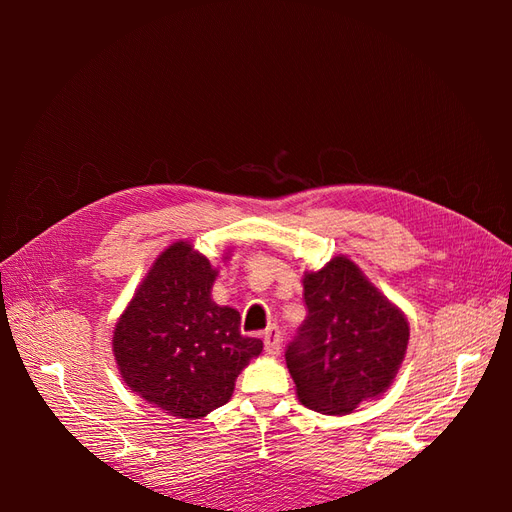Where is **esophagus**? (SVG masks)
Returning a JSON list of instances; mask_svg holds the SVG:
<instances>
[{
  "mask_svg": "<svg viewBox=\"0 0 512 512\" xmlns=\"http://www.w3.org/2000/svg\"><path fill=\"white\" fill-rule=\"evenodd\" d=\"M262 339H265V352L269 356H280V352H282V335H280V331H277L275 327H271V329L265 331Z\"/></svg>",
  "mask_w": 512,
  "mask_h": 512,
  "instance_id": "1",
  "label": "esophagus"
}]
</instances>
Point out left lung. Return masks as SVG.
<instances>
[{"instance_id":"obj_1","label":"left lung","mask_w":512,"mask_h":512,"mask_svg":"<svg viewBox=\"0 0 512 512\" xmlns=\"http://www.w3.org/2000/svg\"><path fill=\"white\" fill-rule=\"evenodd\" d=\"M303 297L307 318L286 350L301 404L342 416L386 393L408 350L406 314L344 254L303 273Z\"/></svg>"}]
</instances>
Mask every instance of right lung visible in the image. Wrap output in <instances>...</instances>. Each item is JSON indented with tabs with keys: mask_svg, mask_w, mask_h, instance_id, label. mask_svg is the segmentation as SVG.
<instances>
[{
	"mask_svg": "<svg viewBox=\"0 0 512 512\" xmlns=\"http://www.w3.org/2000/svg\"><path fill=\"white\" fill-rule=\"evenodd\" d=\"M230 250L222 260H228ZM218 269L175 241L156 258L113 331V354L128 389L177 418H203L224 406L241 371L262 352L243 337L235 307L218 305Z\"/></svg>",
	"mask_w": 512,
	"mask_h": 512,
	"instance_id": "right-lung-1",
	"label": "right lung"
}]
</instances>
